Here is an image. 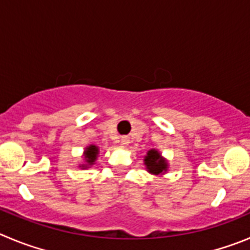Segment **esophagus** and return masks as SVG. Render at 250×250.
Returning <instances> with one entry per match:
<instances>
[{
    "mask_svg": "<svg viewBox=\"0 0 250 250\" xmlns=\"http://www.w3.org/2000/svg\"><path fill=\"white\" fill-rule=\"evenodd\" d=\"M121 142H122V144H123V146H127V144L129 143V141H128V138H127V137H123V138L121 139Z\"/></svg>",
    "mask_w": 250,
    "mask_h": 250,
    "instance_id": "1",
    "label": "esophagus"
}]
</instances>
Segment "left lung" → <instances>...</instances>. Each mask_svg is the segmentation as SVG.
I'll return each instance as SVG.
<instances>
[{
  "mask_svg": "<svg viewBox=\"0 0 250 250\" xmlns=\"http://www.w3.org/2000/svg\"><path fill=\"white\" fill-rule=\"evenodd\" d=\"M144 162H146V169L151 174H160L167 170V163L160 158V154L157 150H149Z\"/></svg>",
  "mask_w": 250,
  "mask_h": 250,
  "instance_id": "obj_1",
  "label": "left lung"
}]
</instances>
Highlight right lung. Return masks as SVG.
Here are the masks:
<instances>
[{
    "mask_svg": "<svg viewBox=\"0 0 250 250\" xmlns=\"http://www.w3.org/2000/svg\"><path fill=\"white\" fill-rule=\"evenodd\" d=\"M97 154H99V149H97V146H88L87 150L85 151L86 162H87L88 164H93V162L96 160Z\"/></svg>",
    "mask_w": 250,
    "mask_h": 250,
    "instance_id": "right-lung-1",
    "label": "right lung"
}]
</instances>
